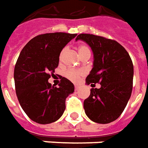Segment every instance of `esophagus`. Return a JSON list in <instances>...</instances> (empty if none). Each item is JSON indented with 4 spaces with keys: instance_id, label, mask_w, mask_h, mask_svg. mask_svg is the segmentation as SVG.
<instances>
[{
    "instance_id": "1",
    "label": "esophagus",
    "mask_w": 148,
    "mask_h": 148,
    "mask_svg": "<svg viewBox=\"0 0 148 148\" xmlns=\"http://www.w3.org/2000/svg\"><path fill=\"white\" fill-rule=\"evenodd\" d=\"M79 88V86L78 85H75V90H77Z\"/></svg>"
}]
</instances>
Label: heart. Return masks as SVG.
Masks as SVG:
<instances>
[{
    "label": "heart",
    "instance_id": "obj_1",
    "mask_svg": "<svg viewBox=\"0 0 148 148\" xmlns=\"http://www.w3.org/2000/svg\"><path fill=\"white\" fill-rule=\"evenodd\" d=\"M66 49L64 48L61 51L60 54V60H62V57L64 55V51ZM78 52L80 57L84 56L85 55H91V51L90 49L88 47L85 45H80L78 47ZM84 75V71L83 70H74V69H68L66 72H64V76L68 78V80H70L72 82H78L80 80V78Z\"/></svg>",
    "mask_w": 148,
    "mask_h": 148
}]
</instances>
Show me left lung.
Masks as SVG:
<instances>
[{"label":"left lung","mask_w":148,"mask_h":148,"mask_svg":"<svg viewBox=\"0 0 148 148\" xmlns=\"http://www.w3.org/2000/svg\"><path fill=\"white\" fill-rule=\"evenodd\" d=\"M89 45L93 53V67L86 84H101L92 88L84 101L85 114L92 122L106 124L119 118L127 106L133 88L134 67L129 54L115 40L89 34L76 38Z\"/></svg>","instance_id":"1"}]
</instances>
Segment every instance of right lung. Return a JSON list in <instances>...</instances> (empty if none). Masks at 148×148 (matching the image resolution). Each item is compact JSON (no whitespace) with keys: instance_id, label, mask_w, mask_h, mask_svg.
Returning a JSON list of instances; mask_svg holds the SVG:
<instances>
[{"instance_id":"add662e5","label":"right lung","mask_w":148,"mask_h":148,"mask_svg":"<svg viewBox=\"0 0 148 148\" xmlns=\"http://www.w3.org/2000/svg\"><path fill=\"white\" fill-rule=\"evenodd\" d=\"M76 34H43L29 40L21 50L14 68L16 94L22 110L39 124L57 121L65 110V101L74 85L62 77L59 87L48 79L59 65L60 54Z\"/></svg>"}]
</instances>
